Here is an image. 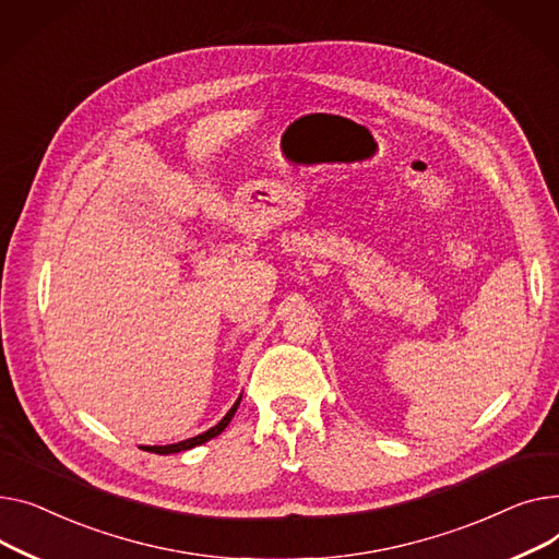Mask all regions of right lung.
<instances>
[{
  "label": "right lung",
  "instance_id": "right-lung-1",
  "mask_svg": "<svg viewBox=\"0 0 559 559\" xmlns=\"http://www.w3.org/2000/svg\"><path fill=\"white\" fill-rule=\"evenodd\" d=\"M239 404H241V395H239V400L235 402V406L225 413V417H223L216 426H212L210 431H205V433H201V436L189 438V440H182V442H176V444H164V447H142V449H144V451H151V453H159V455H169V453H180V451H187V449L199 447V444H203V442H207V440L216 438L218 433H223V429H225V426L229 424V419L235 417V413H237Z\"/></svg>",
  "mask_w": 559,
  "mask_h": 559
}]
</instances>
